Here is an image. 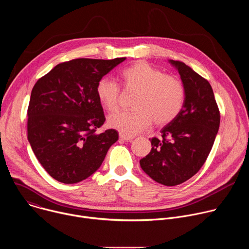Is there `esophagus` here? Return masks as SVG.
Segmentation results:
<instances>
[{
    "label": "esophagus",
    "mask_w": 249,
    "mask_h": 249,
    "mask_svg": "<svg viewBox=\"0 0 249 249\" xmlns=\"http://www.w3.org/2000/svg\"><path fill=\"white\" fill-rule=\"evenodd\" d=\"M119 139L121 141H132L134 139L133 136H127V135H124V134H119Z\"/></svg>",
    "instance_id": "1"
}]
</instances>
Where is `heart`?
<instances>
[{"mask_svg":"<svg viewBox=\"0 0 249 249\" xmlns=\"http://www.w3.org/2000/svg\"><path fill=\"white\" fill-rule=\"evenodd\" d=\"M120 77L126 90L137 92L132 102L134 110L108 117V126L121 134L136 135L146 130L153 120L156 125H165L182 109L185 88L177 77L165 75L146 62H136L123 69ZM96 95L108 112L119 108L121 90L111 78L103 77L98 81Z\"/></svg>","mask_w":249,"mask_h":249,"instance_id":"obj_1","label":"heart"}]
</instances>
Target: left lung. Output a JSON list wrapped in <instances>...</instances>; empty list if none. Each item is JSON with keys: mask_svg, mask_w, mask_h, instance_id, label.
I'll list each match as a JSON object with an SVG mask.
<instances>
[{"mask_svg": "<svg viewBox=\"0 0 249 249\" xmlns=\"http://www.w3.org/2000/svg\"><path fill=\"white\" fill-rule=\"evenodd\" d=\"M185 88L183 107L161 130V138L151 139L152 150L140 165L152 179L175 186L188 180L205 163L219 131L220 111L207 80L189 66L169 60Z\"/></svg>", "mask_w": 249, "mask_h": 249, "instance_id": "1", "label": "left lung"}]
</instances>
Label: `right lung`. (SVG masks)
Returning a JSON list of instances; mask_svg holds the SVG:
<instances>
[{"label":"right lung","instance_id":"right-lung-1","mask_svg":"<svg viewBox=\"0 0 249 249\" xmlns=\"http://www.w3.org/2000/svg\"><path fill=\"white\" fill-rule=\"evenodd\" d=\"M126 58L75 59L55 66L34 85L27 109V139L51 177L73 184L101 165L118 132L97 134L104 121L98 81Z\"/></svg>","mask_w":249,"mask_h":249}]
</instances>
